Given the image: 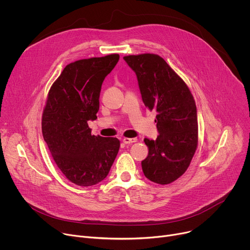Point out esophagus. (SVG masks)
I'll return each mask as SVG.
<instances>
[{"label": "esophagus", "mask_w": 250, "mask_h": 250, "mask_svg": "<svg viewBox=\"0 0 250 250\" xmlns=\"http://www.w3.org/2000/svg\"><path fill=\"white\" fill-rule=\"evenodd\" d=\"M123 141H124L125 145H131V144H133V142H136L137 139H136V138H127V137H125V138L123 139Z\"/></svg>", "instance_id": "1"}]
</instances>
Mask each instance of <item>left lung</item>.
<instances>
[{"label": "left lung", "instance_id": "obj_1", "mask_svg": "<svg viewBox=\"0 0 250 250\" xmlns=\"http://www.w3.org/2000/svg\"><path fill=\"white\" fill-rule=\"evenodd\" d=\"M136 75L146 106L156 112L158 135L145 138L147 157L142 171L150 181L165 185L182 176L198 145L197 108L185 84L166 61L156 54L124 57Z\"/></svg>", "mask_w": 250, "mask_h": 250}]
</instances>
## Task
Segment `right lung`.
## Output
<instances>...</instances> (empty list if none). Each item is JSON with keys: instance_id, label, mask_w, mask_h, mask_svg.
Here are the masks:
<instances>
[{"instance_id": "1", "label": "right lung", "mask_w": 250, "mask_h": 250, "mask_svg": "<svg viewBox=\"0 0 250 250\" xmlns=\"http://www.w3.org/2000/svg\"><path fill=\"white\" fill-rule=\"evenodd\" d=\"M119 54L68 64L51 86L42 115V135L52 157L69 181L93 186L108 176L120 149L116 137L91 134L100 92Z\"/></svg>"}]
</instances>
